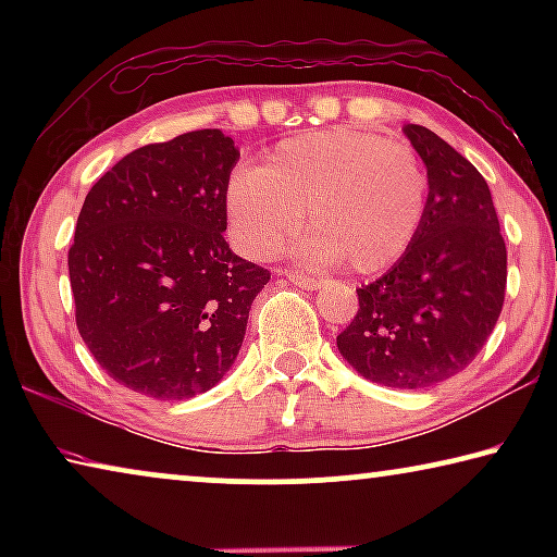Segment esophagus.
<instances>
[{"instance_id":"1","label":"esophagus","mask_w":557,"mask_h":557,"mask_svg":"<svg viewBox=\"0 0 557 557\" xmlns=\"http://www.w3.org/2000/svg\"><path fill=\"white\" fill-rule=\"evenodd\" d=\"M282 275H285L292 282V285H297L301 289H319V287H322V282L309 277V275H301V272H297V270H285Z\"/></svg>"}]
</instances>
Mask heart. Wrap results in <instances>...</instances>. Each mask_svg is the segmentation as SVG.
I'll return each mask as SVG.
<instances>
[{
    "instance_id": "heart-1",
    "label": "heart",
    "mask_w": 557,
    "mask_h": 557,
    "mask_svg": "<svg viewBox=\"0 0 557 557\" xmlns=\"http://www.w3.org/2000/svg\"><path fill=\"white\" fill-rule=\"evenodd\" d=\"M430 201L428 166L410 145L361 129H319L280 143L265 166L238 169L225 186L233 233L265 258L307 225L299 252L317 265L371 275L410 248Z\"/></svg>"
}]
</instances>
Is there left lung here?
I'll return each mask as SVG.
<instances>
[{"instance_id": "left-lung-1", "label": "left lung", "mask_w": 557, "mask_h": 557, "mask_svg": "<svg viewBox=\"0 0 557 557\" xmlns=\"http://www.w3.org/2000/svg\"><path fill=\"white\" fill-rule=\"evenodd\" d=\"M428 166L430 201L403 258L358 292L336 346L354 369L388 388L418 391L474 361L506 295V243L484 176L422 125H405Z\"/></svg>"}]
</instances>
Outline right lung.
<instances>
[{
	"label": "right lung",
	"mask_w": 557,
	"mask_h": 557,
	"mask_svg": "<svg viewBox=\"0 0 557 557\" xmlns=\"http://www.w3.org/2000/svg\"><path fill=\"white\" fill-rule=\"evenodd\" d=\"M240 152L221 129L139 147L83 201L69 250L75 324L112 381L154 400L211 391L270 272L223 238Z\"/></svg>",
	"instance_id": "obj_1"
}]
</instances>
